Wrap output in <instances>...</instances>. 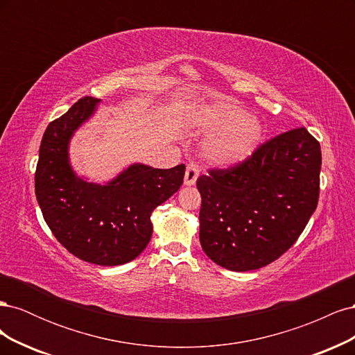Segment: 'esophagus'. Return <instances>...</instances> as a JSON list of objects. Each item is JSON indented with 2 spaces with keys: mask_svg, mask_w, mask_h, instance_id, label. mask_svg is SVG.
I'll return each instance as SVG.
<instances>
[{
  "mask_svg": "<svg viewBox=\"0 0 355 355\" xmlns=\"http://www.w3.org/2000/svg\"><path fill=\"white\" fill-rule=\"evenodd\" d=\"M198 176H200V167L194 163L188 164L187 171H185V185H188V187L194 185Z\"/></svg>",
  "mask_w": 355,
  "mask_h": 355,
  "instance_id": "esophagus-1",
  "label": "esophagus"
}]
</instances>
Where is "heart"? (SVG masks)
<instances>
[{
    "label": "heart",
    "mask_w": 355,
    "mask_h": 355,
    "mask_svg": "<svg viewBox=\"0 0 355 355\" xmlns=\"http://www.w3.org/2000/svg\"><path fill=\"white\" fill-rule=\"evenodd\" d=\"M194 123L202 133L211 136L204 154L219 166H234L247 159L262 137L259 120L225 99L201 106Z\"/></svg>",
    "instance_id": "1"
}]
</instances>
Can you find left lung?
I'll return each instance as SVG.
<instances>
[{
	"label": "left lung",
	"instance_id": "obj_1",
	"mask_svg": "<svg viewBox=\"0 0 355 355\" xmlns=\"http://www.w3.org/2000/svg\"><path fill=\"white\" fill-rule=\"evenodd\" d=\"M321 148L305 127L277 135L228 168L197 179L200 243L230 271H252L292 247L317 209Z\"/></svg>",
	"mask_w": 355,
	"mask_h": 355
}]
</instances>
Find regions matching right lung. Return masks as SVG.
Here are the masks:
<instances>
[{
    "instance_id": "obj_1",
    "label": "right lung",
    "mask_w": 355,
    "mask_h": 355,
    "mask_svg": "<svg viewBox=\"0 0 355 355\" xmlns=\"http://www.w3.org/2000/svg\"><path fill=\"white\" fill-rule=\"evenodd\" d=\"M98 102L85 96L47 125L35 170V196L50 231L69 253L85 262L115 266L145 250L153 235L151 213L184 184L185 164H133L106 185L78 178L69 164V139Z\"/></svg>"
}]
</instances>
